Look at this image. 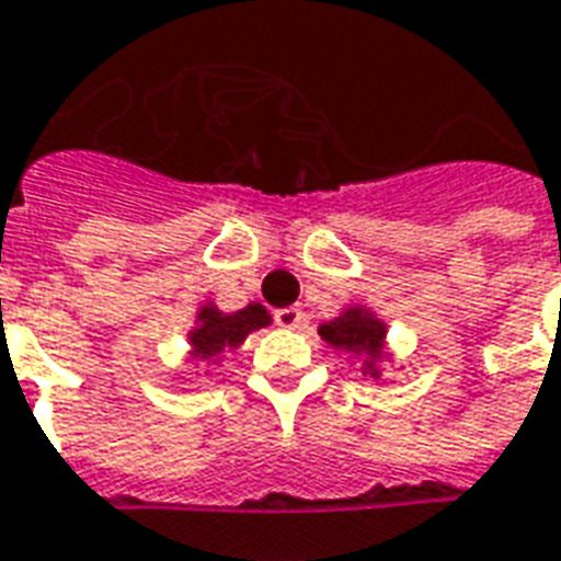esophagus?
Here are the masks:
<instances>
[{"label":"esophagus","instance_id":"obj_1","mask_svg":"<svg viewBox=\"0 0 561 561\" xmlns=\"http://www.w3.org/2000/svg\"><path fill=\"white\" fill-rule=\"evenodd\" d=\"M276 323L285 327V330H297V327L306 323V312L297 309V306H288V309H279V312H276Z\"/></svg>","mask_w":561,"mask_h":561}]
</instances>
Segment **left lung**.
<instances>
[{
  "mask_svg": "<svg viewBox=\"0 0 561 561\" xmlns=\"http://www.w3.org/2000/svg\"><path fill=\"white\" fill-rule=\"evenodd\" d=\"M318 333L330 347L344 354L363 356V375L380 377L386 356V323L365 306H347L339 318L323 321Z\"/></svg>",
  "mask_w": 561,
  "mask_h": 561,
  "instance_id": "8db88e82",
  "label": "left lung"
}]
</instances>
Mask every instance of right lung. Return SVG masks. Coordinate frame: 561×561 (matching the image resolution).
Wrapping results in <instances>:
<instances>
[{
  "instance_id": "obj_1",
  "label": "right lung",
  "mask_w": 561,
  "mask_h": 561,
  "mask_svg": "<svg viewBox=\"0 0 561 561\" xmlns=\"http://www.w3.org/2000/svg\"><path fill=\"white\" fill-rule=\"evenodd\" d=\"M270 321L273 318L261 302H249L238 312H219L214 302H205L198 306L196 323L186 335L190 356L198 363H219L226 351H238L249 333L270 327Z\"/></svg>"
}]
</instances>
